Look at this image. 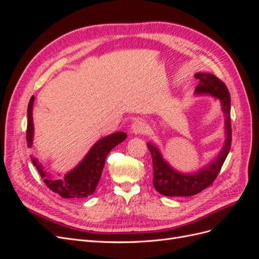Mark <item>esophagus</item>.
I'll return each instance as SVG.
<instances>
[{"mask_svg": "<svg viewBox=\"0 0 259 259\" xmlns=\"http://www.w3.org/2000/svg\"><path fill=\"white\" fill-rule=\"evenodd\" d=\"M131 131L133 134H135V135L144 134V133L147 131V125L143 120H136L134 123L132 124Z\"/></svg>", "mask_w": 259, "mask_h": 259, "instance_id": "obj_1", "label": "esophagus"}]
</instances>
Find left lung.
<instances>
[{
    "instance_id": "obj_1",
    "label": "left lung",
    "mask_w": 259,
    "mask_h": 259,
    "mask_svg": "<svg viewBox=\"0 0 259 259\" xmlns=\"http://www.w3.org/2000/svg\"><path fill=\"white\" fill-rule=\"evenodd\" d=\"M200 83L195 89L198 95H211L221 100L222 110L225 114L226 139L217 158L207 166L193 174L177 171L163 159L158 147L148 143V149L152 155L153 186L155 190L165 197H191L206 189L213 184L219 170L230 151L231 147V121H230V94L223 81L211 73H197L194 75Z\"/></svg>"
}]
</instances>
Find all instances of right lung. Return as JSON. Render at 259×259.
<instances>
[{
    "mask_svg": "<svg viewBox=\"0 0 259 259\" xmlns=\"http://www.w3.org/2000/svg\"><path fill=\"white\" fill-rule=\"evenodd\" d=\"M34 96L30 98L28 105V125H27V146L32 147L33 143V119H32V109H33ZM126 134L123 132H116L113 134L99 139L94 145L85 158L76 165L72 170H70L65 175L64 179L52 178L41 163L34 158H31L33 165L40 173L41 177L44 179L45 185L50 189L59 194L61 198L65 199H83L92 195L96 190V187L99 183L101 173L105 166V162L108 153L112 149L122 143L126 138Z\"/></svg>",
    "mask_w": 259,
    "mask_h": 259,
    "instance_id": "right-lung-1",
    "label": "right lung"
}]
</instances>
